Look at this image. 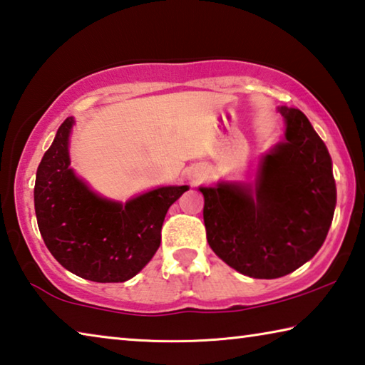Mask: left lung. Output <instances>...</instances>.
I'll list each match as a JSON object with an SVG mask.
<instances>
[{
  "instance_id": "left-lung-1",
  "label": "left lung",
  "mask_w": 365,
  "mask_h": 365,
  "mask_svg": "<svg viewBox=\"0 0 365 365\" xmlns=\"http://www.w3.org/2000/svg\"><path fill=\"white\" fill-rule=\"evenodd\" d=\"M287 140L264 158L252 185L200 188L207 243L252 279H279L312 259L336 205L327 146L299 109L280 108Z\"/></svg>"
}]
</instances>
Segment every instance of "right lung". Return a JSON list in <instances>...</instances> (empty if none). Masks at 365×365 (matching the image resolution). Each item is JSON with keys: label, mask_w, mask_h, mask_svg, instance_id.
<instances>
[{"label": "right lung", "mask_w": 365, "mask_h": 365, "mask_svg": "<svg viewBox=\"0 0 365 365\" xmlns=\"http://www.w3.org/2000/svg\"><path fill=\"white\" fill-rule=\"evenodd\" d=\"M72 123V117L61 123L36 170L35 214L43 242L82 279L125 282L151 261L165 214L188 187H163L125 205L103 200L69 168Z\"/></svg>", "instance_id": "add662e5"}]
</instances>
